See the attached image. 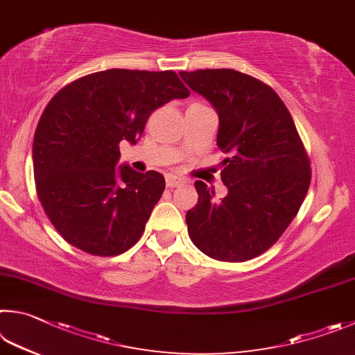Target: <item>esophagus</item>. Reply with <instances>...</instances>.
<instances>
[{
    "label": "esophagus",
    "mask_w": 355,
    "mask_h": 355,
    "mask_svg": "<svg viewBox=\"0 0 355 355\" xmlns=\"http://www.w3.org/2000/svg\"><path fill=\"white\" fill-rule=\"evenodd\" d=\"M165 181H166V187H170V189L179 187V185H184L185 184V179L179 178V176H174V174H166Z\"/></svg>",
    "instance_id": "1"
}]
</instances>
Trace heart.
<instances>
[{
	"label": "heart",
	"instance_id": "obj_1",
	"mask_svg": "<svg viewBox=\"0 0 355 355\" xmlns=\"http://www.w3.org/2000/svg\"><path fill=\"white\" fill-rule=\"evenodd\" d=\"M196 104H198V103H196Z\"/></svg>",
	"mask_w": 355,
	"mask_h": 355
}]
</instances>
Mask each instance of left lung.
I'll return each mask as SVG.
<instances>
[{
  "instance_id": "1",
  "label": "left lung",
  "mask_w": 355,
  "mask_h": 355,
  "mask_svg": "<svg viewBox=\"0 0 355 355\" xmlns=\"http://www.w3.org/2000/svg\"><path fill=\"white\" fill-rule=\"evenodd\" d=\"M179 74L215 107L216 145L231 155L223 160L221 201L195 182L189 235L209 257L246 262L270 250L300 212L312 178L309 155L288 109L262 80L231 68Z\"/></svg>"
}]
</instances>
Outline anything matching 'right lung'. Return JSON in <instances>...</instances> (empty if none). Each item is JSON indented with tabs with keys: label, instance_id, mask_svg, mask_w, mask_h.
I'll use <instances>...</instances> for the list:
<instances>
[{
	"label": "right lung",
	"instance_id": "right-lung-1",
	"mask_svg": "<svg viewBox=\"0 0 355 355\" xmlns=\"http://www.w3.org/2000/svg\"><path fill=\"white\" fill-rule=\"evenodd\" d=\"M189 95L171 70L121 68L87 74L55 93L37 124L33 165L37 196L65 241L101 257L139 241L165 179L115 168L120 141L135 145L151 112Z\"/></svg>",
	"mask_w": 355,
	"mask_h": 355
}]
</instances>
